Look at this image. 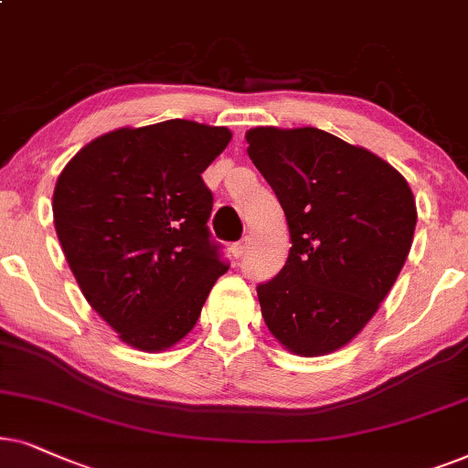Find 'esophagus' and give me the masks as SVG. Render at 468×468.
Instances as JSON below:
<instances>
[{"instance_id":"1","label":"esophagus","mask_w":468,"mask_h":468,"mask_svg":"<svg viewBox=\"0 0 468 468\" xmlns=\"http://www.w3.org/2000/svg\"><path fill=\"white\" fill-rule=\"evenodd\" d=\"M248 246H250V238H244L241 241H238V244L230 248V250H233V257H235V259L244 257V254L248 252Z\"/></svg>"}]
</instances>
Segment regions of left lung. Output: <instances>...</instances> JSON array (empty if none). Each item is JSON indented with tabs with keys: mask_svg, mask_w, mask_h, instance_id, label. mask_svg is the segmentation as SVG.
<instances>
[{
	"mask_svg": "<svg viewBox=\"0 0 468 468\" xmlns=\"http://www.w3.org/2000/svg\"><path fill=\"white\" fill-rule=\"evenodd\" d=\"M246 141L292 241L278 276L257 289L265 325L299 357L338 351L400 276L417 224L413 192L389 162L325 130L259 126Z\"/></svg>",
	"mask_w": 468,
	"mask_h": 468,
	"instance_id": "8db88e82",
	"label": "left lung"
}]
</instances>
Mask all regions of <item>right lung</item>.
Here are the masks:
<instances>
[{"label":"right lung","instance_id":"right-lung-1","mask_svg":"<svg viewBox=\"0 0 468 468\" xmlns=\"http://www.w3.org/2000/svg\"><path fill=\"white\" fill-rule=\"evenodd\" d=\"M230 136L188 120L117 128L59 173L61 250L87 303L136 351L160 353L186 338L229 270L209 241L214 197L201 173Z\"/></svg>","mask_w":468,"mask_h":468}]
</instances>
